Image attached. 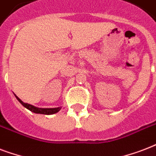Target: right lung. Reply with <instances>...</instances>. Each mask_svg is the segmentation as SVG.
<instances>
[{"mask_svg": "<svg viewBox=\"0 0 156 156\" xmlns=\"http://www.w3.org/2000/svg\"><path fill=\"white\" fill-rule=\"evenodd\" d=\"M17 97V96H16ZM18 100L21 104H23V106L27 108V109H29L30 111L35 112V113H40V114H45V115H51V114H54L58 112L60 110H61V108H36V107L33 106V105H30L29 104H25L23 103L22 100L19 99V98L17 97Z\"/></svg>", "mask_w": 156, "mask_h": 156, "instance_id": "right-lung-1", "label": "right lung"}]
</instances>
